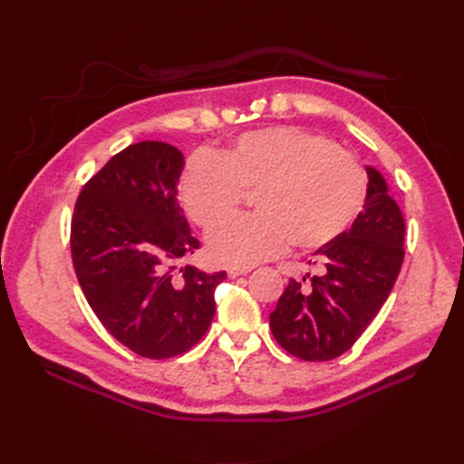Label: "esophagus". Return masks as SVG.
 I'll return each mask as SVG.
<instances>
[{
	"label": "esophagus",
	"instance_id": "obj_1",
	"mask_svg": "<svg viewBox=\"0 0 464 464\" xmlns=\"http://www.w3.org/2000/svg\"><path fill=\"white\" fill-rule=\"evenodd\" d=\"M249 269H237V266H232V269H228V276L230 278H236V276H242V275H247Z\"/></svg>",
	"mask_w": 464,
	"mask_h": 464
}]
</instances>
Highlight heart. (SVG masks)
<instances>
[{
	"mask_svg": "<svg viewBox=\"0 0 464 464\" xmlns=\"http://www.w3.org/2000/svg\"><path fill=\"white\" fill-rule=\"evenodd\" d=\"M366 172L329 139L292 125L242 133L217 152H198L179 179V199L195 224L213 230L254 193L256 215L208 237V254L228 266H254L285 251L336 240L366 199Z\"/></svg>",
	"mask_w": 464,
	"mask_h": 464,
	"instance_id": "heart-1",
	"label": "heart"
}]
</instances>
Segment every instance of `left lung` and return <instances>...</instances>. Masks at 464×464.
<instances>
[{"instance_id":"8db88e82","label":"left lung","mask_w":464,"mask_h":464,"mask_svg":"<svg viewBox=\"0 0 464 464\" xmlns=\"http://www.w3.org/2000/svg\"><path fill=\"white\" fill-rule=\"evenodd\" d=\"M368 193L346 232L315 251L325 273L310 283L290 278L269 315L276 343L292 356L327 362L344 354L368 329L395 286L404 259V218L385 178L366 166Z\"/></svg>"}]
</instances>
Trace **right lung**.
<instances>
[{
    "instance_id": "1",
    "label": "right lung",
    "mask_w": 464,
    "mask_h": 464,
    "mask_svg": "<svg viewBox=\"0 0 464 464\" xmlns=\"http://www.w3.org/2000/svg\"><path fill=\"white\" fill-rule=\"evenodd\" d=\"M184 154L160 141L130 145L82 188L72 218V257L82 294L106 331L135 354L164 360L198 344L227 278L174 263L199 249L178 181Z\"/></svg>"
}]
</instances>
